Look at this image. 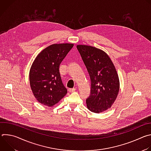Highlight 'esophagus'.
Listing matches in <instances>:
<instances>
[{
	"label": "esophagus",
	"mask_w": 151,
	"mask_h": 151,
	"mask_svg": "<svg viewBox=\"0 0 151 151\" xmlns=\"http://www.w3.org/2000/svg\"><path fill=\"white\" fill-rule=\"evenodd\" d=\"M76 88H69L68 89V91L70 92V93H72V92H74L76 91Z\"/></svg>",
	"instance_id": "esophagus-1"
}]
</instances>
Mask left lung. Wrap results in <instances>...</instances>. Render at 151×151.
Here are the masks:
<instances>
[{
    "instance_id": "8db88e82",
    "label": "left lung",
    "mask_w": 151,
    "mask_h": 151,
    "mask_svg": "<svg viewBox=\"0 0 151 151\" xmlns=\"http://www.w3.org/2000/svg\"><path fill=\"white\" fill-rule=\"evenodd\" d=\"M91 82L90 96L86 100L87 108L99 114L111 108L119 90V80L111 59L104 51L94 47L76 46Z\"/></svg>"
}]
</instances>
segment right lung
<instances>
[{
  "label": "right lung",
  "mask_w": 151,
  "mask_h": 151,
  "mask_svg": "<svg viewBox=\"0 0 151 151\" xmlns=\"http://www.w3.org/2000/svg\"><path fill=\"white\" fill-rule=\"evenodd\" d=\"M73 44H55L43 50L35 58L29 72L31 90L41 104L51 107L67 94L60 72V64Z\"/></svg>",
  "instance_id": "obj_1"
}]
</instances>
